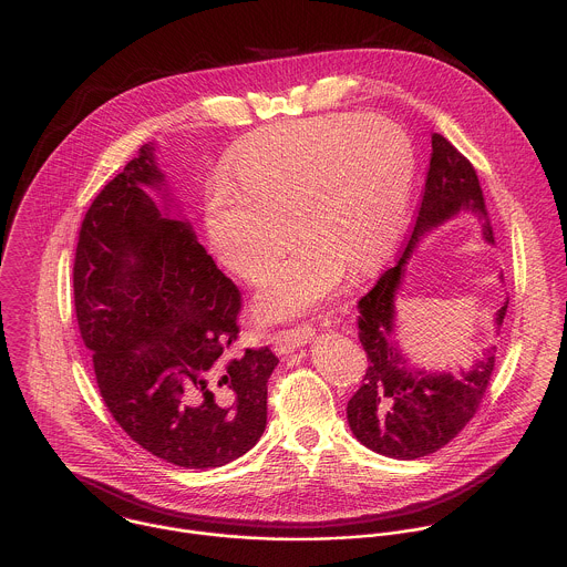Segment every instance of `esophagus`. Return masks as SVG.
<instances>
[{
    "label": "esophagus",
    "instance_id": "34e87169",
    "mask_svg": "<svg viewBox=\"0 0 567 567\" xmlns=\"http://www.w3.org/2000/svg\"><path fill=\"white\" fill-rule=\"evenodd\" d=\"M315 333V329L310 324H299V327H292V329H281L272 336V347L277 353H288V351H295L299 347H303L310 336Z\"/></svg>",
    "mask_w": 567,
    "mask_h": 567
}]
</instances>
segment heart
<instances>
[{
    "label": "heart",
    "instance_id": "b5f03b06",
    "mask_svg": "<svg viewBox=\"0 0 567 567\" xmlns=\"http://www.w3.org/2000/svg\"><path fill=\"white\" fill-rule=\"evenodd\" d=\"M416 172L404 128L373 113L268 126L229 163L231 185L205 194V236L234 275L257 279L290 238H303L261 279L257 312L301 315L347 275L371 270L398 243Z\"/></svg>",
    "mask_w": 567,
    "mask_h": 567
}]
</instances>
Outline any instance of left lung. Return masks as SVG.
<instances>
[{"label": "left lung", "mask_w": 567, "mask_h": 567, "mask_svg": "<svg viewBox=\"0 0 567 567\" xmlns=\"http://www.w3.org/2000/svg\"><path fill=\"white\" fill-rule=\"evenodd\" d=\"M461 212L476 214L483 220L485 243L493 244L474 165L434 133L425 187L404 255L358 301V338L369 362L360 389L347 404V421L362 445L389 458L414 461L445 447L474 419L491 382L497 347H486L470 369L425 371L410 364L395 329V297L414 246ZM506 308L508 301L495 315L497 327Z\"/></svg>", "instance_id": "obj_1"}]
</instances>
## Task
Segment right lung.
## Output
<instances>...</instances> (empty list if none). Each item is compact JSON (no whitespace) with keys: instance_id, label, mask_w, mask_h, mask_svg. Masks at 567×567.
Here are the masks:
<instances>
[{"instance_id":"obj_1","label":"right lung","mask_w":567,"mask_h":567,"mask_svg":"<svg viewBox=\"0 0 567 567\" xmlns=\"http://www.w3.org/2000/svg\"><path fill=\"white\" fill-rule=\"evenodd\" d=\"M153 153L142 146L84 214L76 321L120 427L176 467H223L264 434L279 358L268 347L231 353L243 295L192 225L151 198L165 185Z\"/></svg>"}]
</instances>
